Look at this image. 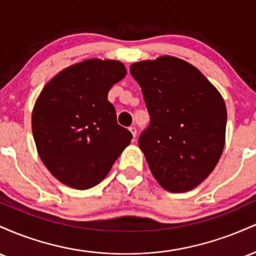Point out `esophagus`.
I'll return each instance as SVG.
<instances>
[{"mask_svg": "<svg viewBox=\"0 0 256 256\" xmlns=\"http://www.w3.org/2000/svg\"><path fill=\"white\" fill-rule=\"evenodd\" d=\"M128 130H130V132L132 134V137L136 138V136H137V128H134V126H131V128H128Z\"/></svg>", "mask_w": 256, "mask_h": 256, "instance_id": "obj_1", "label": "esophagus"}]
</instances>
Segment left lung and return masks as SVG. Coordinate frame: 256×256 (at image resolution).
<instances>
[{
	"label": "left lung",
	"mask_w": 256,
	"mask_h": 256,
	"mask_svg": "<svg viewBox=\"0 0 256 256\" xmlns=\"http://www.w3.org/2000/svg\"><path fill=\"white\" fill-rule=\"evenodd\" d=\"M150 124L138 146L152 174L171 192L192 190L212 173L225 146L222 94L192 64L164 55L132 64Z\"/></svg>",
	"instance_id": "1"
}]
</instances>
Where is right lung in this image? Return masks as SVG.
Segmentation results:
<instances>
[{"instance_id": "1", "label": "right lung", "mask_w": 256, "mask_h": 256, "mask_svg": "<svg viewBox=\"0 0 256 256\" xmlns=\"http://www.w3.org/2000/svg\"><path fill=\"white\" fill-rule=\"evenodd\" d=\"M126 73L118 60L89 58L58 72L38 95L31 118L37 152L67 186L86 190L101 183L131 143L107 98Z\"/></svg>"}]
</instances>
